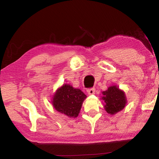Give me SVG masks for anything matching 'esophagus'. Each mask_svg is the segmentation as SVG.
Wrapping results in <instances>:
<instances>
[{
  "mask_svg": "<svg viewBox=\"0 0 159 159\" xmlns=\"http://www.w3.org/2000/svg\"><path fill=\"white\" fill-rule=\"evenodd\" d=\"M87 93L88 95H94L95 93V88H89V89L87 90Z\"/></svg>",
  "mask_w": 159,
  "mask_h": 159,
  "instance_id": "obj_1",
  "label": "esophagus"
}]
</instances>
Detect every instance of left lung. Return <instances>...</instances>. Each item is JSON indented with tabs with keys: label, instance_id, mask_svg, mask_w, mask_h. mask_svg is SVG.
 Listing matches in <instances>:
<instances>
[{
	"label": "left lung",
	"instance_id": "obj_1",
	"mask_svg": "<svg viewBox=\"0 0 159 159\" xmlns=\"http://www.w3.org/2000/svg\"><path fill=\"white\" fill-rule=\"evenodd\" d=\"M101 99L104 102V109L110 115L116 114L125 108L127 103L125 92L117 85L109 86L108 89L102 93Z\"/></svg>",
	"mask_w": 159,
	"mask_h": 159
}]
</instances>
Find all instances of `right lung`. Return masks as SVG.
<instances>
[{"mask_svg": "<svg viewBox=\"0 0 159 159\" xmlns=\"http://www.w3.org/2000/svg\"><path fill=\"white\" fill-rule=\"evenodd\" d=\"M87 98L79 88L70 84H63L54 94L52 104L55 110L69 118H76L83 101Z\"/></svg>", "mask_w": 159, "mask_h": 159, "instance_id": "obj_1", "label": "right lung"}]
</instances>
